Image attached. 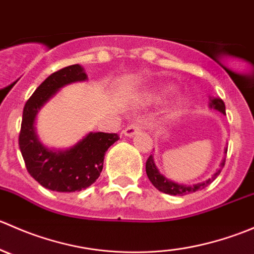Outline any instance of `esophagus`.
I'll return each instance as SVG.
<instances>
[{
	"instance_id": "34e87169",
	"label": "esophagus",
	"mask_w": 254,
	"mask_h": 254,
	"mask_svg": "<svg viewBox=\"0 0 254 254\" xmlns=\"http://www.w3.org/2000/svg\"><path fill=\"white\" fill-rule=\"evenodd\" d=\"M141 127H142V124H141V120H135V122H132L131 124H129L127 125V127H125L124 129V135L125 136H127V137H131V136H134L135 134H137V132L140 131V130H141Z\"/></svg>"
}]
</instances>
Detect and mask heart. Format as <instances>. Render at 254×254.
<instances>
[{
    "label": "heart",
    "mask_w": 254,
    "mask_h": 254,
    "mask_svg": "<svg viewBox=\"0 0 254 254\" xmlns=\"http://www.w3.org/2000/svg\"><path fill=\"white\" fill-rule=\"evenodd\" d=\"M167 91H168V89H167ZM184 108H186V103H184L183 101L177 102V104L175 106V111H176V112H181V111H183Z\"/></svg>",
    "instance_id": "obj_1"
}]
</instances>
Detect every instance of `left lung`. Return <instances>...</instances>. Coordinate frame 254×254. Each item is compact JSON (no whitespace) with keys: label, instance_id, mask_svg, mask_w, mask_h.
Listing matches in <instances>:
<instances>
[{"label":"left lung","instance_id":"1","mask_svg":"<svg viewBox=\"0 0 254 254\" xmlns=\"http://www.w3.org/2000/svg\"><path fill=\"white\" fill-rule=\"evenodd\" d=\"M210 108L216 109V111L221 112L222 114L226 113V111H225L224 101L220 98L210 99ZM225 152H227V150L225 151ZM224 165L225 160L222 161L221 167H224ZM220 172H221V168H219V170L216 171V173L211 177V179H207L206 182H203V183L194 184V186H183V184H178L172 181H168L167 178H165V177L161 175V173L158 172L157 168H156L155 163H153L152 156H150V157L147 158V161H146V175H147L151 183H152L153 187L157 188L160 191L166 194H171V195H186V194L201 190V189H204L205 187L209 186V184L220 175Z\"/></svg>","mask_w":254,"mask_h":254}]
</instances>
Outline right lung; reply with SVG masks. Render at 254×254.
Segmentation results:
<instances>
[{
	"label": "right lung",
	"mask_w": 254,
	"mask_h": 254,
	"mask_svg": "<svg viewBox=\"0 0 254 254\" xmlns=\"http://www.w3.org/2000/svg\"><path fill=\"white\" fill-rule=\"evenodd\" d=\"M87 78L79 65H71L51 73L35 89L23 109L19 131L20 152L28 173L44 188L55 191H79L98 179L106 151L119 140L118 134L89 132L73 147L53 151L43 146L34 131L37 113L61 88Z\"/></svg>",
	"instance_id": "right-lung-1"
}]
</instances>
